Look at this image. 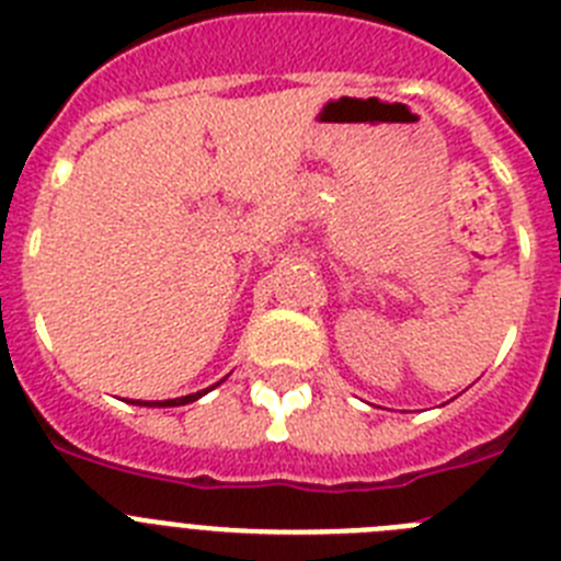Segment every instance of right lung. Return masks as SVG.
<instances>
[{
    "instance_id": "right-lung-1",
    "label": "right lung",
    "mask_w": 561,
    "mask_h": 561,
    "mask_svg": "<svg viewBox=\"0 0 561 561\" xmlns=\"http://www.w3.org/2000/svg\"><path fill=\"white\" fill-rule=\"evenodd\" d=\"M216 385H219V381H216ZM216 385H213V388H216ZM207 390H199V393H191V396H182V399H168V401H140V408H180V404H187V401H196V399H202V396H205Z\"/></svg>"
}]
</instances>
